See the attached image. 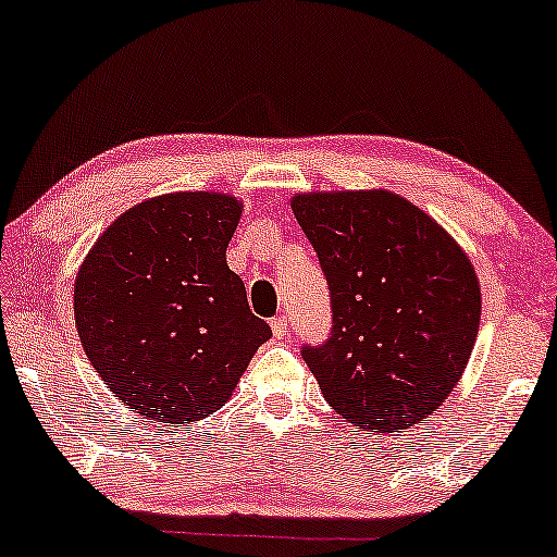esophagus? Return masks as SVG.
I'll return each instance as SVG.
<instances>
[{
	"label": "esophagus",
	"mask_w": 557,
	"mask_h": 557,
	"mask_svg": "<svg viewBox=\"0 0 557 557\" xmlns=\"http://www.w3.org/2000/svg\"><path fill=\"white\" fill-rule=\"evenodd\" d=\"M270 326H272V334H275V339H285V334H287V330H289V320H287L285 314L272 317Z\"/></svg>",
	"instance_id": "1"
}]
</instances>
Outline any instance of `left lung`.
I'll list each match as a JSON object with an SVG mask.
<instances>
[{"instance_id":"1","label":"left lung","mask_w":557,"mask_h":557,"mask_svg":"<svg viewBox=\"0 0 557 557\" xmlns=\"http://www.w3.org/2000/svg\"><path fill=\"white\" fill-rule=\"evenodd\" d=\"M293 213L330 285V337L302 344L326 404L379 434L426 419L479 334L481 287L466 252L389 190L295 196Z\"/></svg>"}]
</instances>
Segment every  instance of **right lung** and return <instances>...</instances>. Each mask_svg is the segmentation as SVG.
Listing matches in <instances>:
<instances>
[{"label":"right lung","mask_w":557,"mask_h":557,"mask_svg":"<svg viewBox=\"0 0 557 557\" xmlns=\"http://www.w3.org/2000/svg\"><path fill=\"white\" fill-rule=\"evenodd\" d=\"M240 208L225 193L151 198L126 210L78 270V339L106 386L140 417L206 419L272 337L225 262Z\"/></svg>","instance_id":"right-lung-1"}]
</instances>
